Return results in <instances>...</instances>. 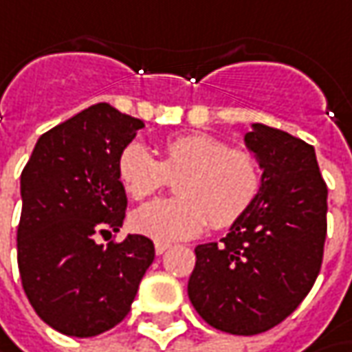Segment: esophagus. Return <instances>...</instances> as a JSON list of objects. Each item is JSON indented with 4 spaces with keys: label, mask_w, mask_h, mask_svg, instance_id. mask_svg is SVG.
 Segmentation results:
<instances>
[{
    "label": "esophagus",
    "mask_w": 352,
    "mask_h": 352,
    "mask_svg": "<svg viewBox=\"0 0 352 352\" xmlns=\"http://www.w3.org/2000/svg\"><path fill=\"white\" fill-rule=\"evenodd\" d=\"M169 246H171L169 242H155V252L163 254L165 250H169Z\"/></svg>",
    "instance_id": "esophagus-1"
}]
</instances>
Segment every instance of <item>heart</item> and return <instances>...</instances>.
<instances>
[{
  "label": "heart",
  "instance_id": "b5f03b06",
  "mask_svg": "<svg viewBox=\"0 0 352 352\" xmlns=\"http://www.w3.org/2000/svg\"><path fill=\"white\" fill-rule=\"evenodd\" d=\"M116 171L124 191L135 201L161 191L169 177H179V197L151 201L130 217L135 232L165 242L199 236L208 222L214 228L234 224L262 189L258 161L206 133L167 140L161 161L144 144L130 142L118 155Z\"/></svg>",
  "mask_w": 352,
  "mask_h": 352
}]
</instances>
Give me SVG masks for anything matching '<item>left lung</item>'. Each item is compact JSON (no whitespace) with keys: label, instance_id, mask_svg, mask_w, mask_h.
<instances>
[{"label":"left lung","instance_id":"obj_1","mask_svg":"<svg viewBox=\"0 0 352 352\" xmlns=\"http://www.w3.org/2000/svg\"><path fill=\"white\" fill-rule=\"evenodd\" d=\"M262 173L250 210L221 242L199 244L189 299L210 327L258 335L309 294L323 262L327 185L314 146L264 124L244 135Z\"/></svg>","mask_w":352,"mask_h":352}]
</instances>
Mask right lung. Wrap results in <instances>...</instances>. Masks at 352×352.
<instances>
[{"label":"right lung","mask_w":352,"mask_h":352,"mask_svg":"<svg viewBox=\"0 0 352 352\" xmlns=\"http://www.w3.org/2000/svg\"><path fill=\"white\" fill-rule=\"evenodd\" d=\"M142 128V120L94 104L43 133L21 173V283L38 317L63 335L116 327L155 258L142 234L96 242L124 224L128 199L116 161Z\"/></svg>","instance_id":"add662e5"}]
</instances>
